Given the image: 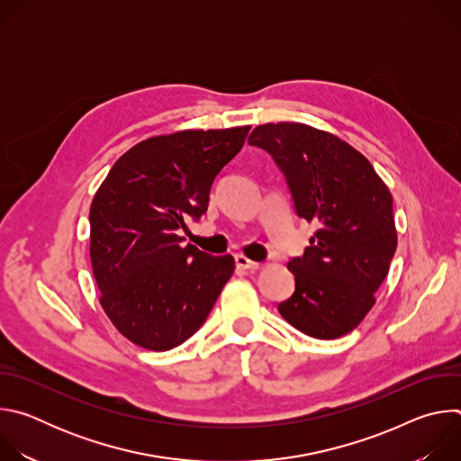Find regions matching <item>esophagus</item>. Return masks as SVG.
<instances>
[{
  "instance_id": "34e87169",
  "label": "esophagus",
  "mask_w": 461,
  "mask_h": 461,
  "mask_svg": "<svg viewBox=\"0 0 461 461\" xmlns=\"http://www.w3.org/2000/svg\"><path fill=\"white\" fill-rule=\"evenodd\" d=\"M235 265H237V268H242V270H257L258 268V262L249 260L244 255H235Z\"/></svg>"
}]
</instances>
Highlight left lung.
<instances>
[{"instance_id": "1", "label": "left lung", "mask_w": 461, "mask_h": 461, "mask_svg": "<svg viewBox=\"0 0 461 461\" xmlns=\"http://www.w3.org/2000/svg\"><path fill=\"white\" fill-rule=\"evenodd\" d=\"M249 146L272 155L295 213L319 230L288 270L295 292L279 313L303 334L336 339L365 319L396 253L392 194L372 164L332 133L306 123H265Z\"/></svg>"}]
</instances>
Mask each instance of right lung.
I'll return each instance as SVG.
<instances>
[{
    "mask_svg": "<svg viewBox=\"0 0 461 461\" xmlns=\"http://www.w3.org/2000/svg\"><path fill=\"white\" fill-rule=\"evenodd\" d=\"M249 125L187 129L123 153L98 187L91 212V265L100 304L116 330L164 352L204 324L235 270L182 244L185 219L199 221L221 169L242 149Z\"/></svg>",
    "mask_w": 461,
    "mask_h": 461,
    "instance_id": "right-lung-1",
    "label": "right lung"
}]
</instances>
